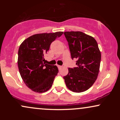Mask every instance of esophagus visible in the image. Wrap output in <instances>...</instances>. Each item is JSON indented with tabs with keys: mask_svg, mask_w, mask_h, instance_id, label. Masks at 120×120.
I'll return each mask as SVG.
<instances>
[{
	"mask_svg": "<svg viewBox=\"0 0 120 120\" xmlns=\"http://www.w3.org/2000/svg\"><path fill=\"white\" fill-rule=\"evenodd\" d=\"M57 67H58L59 71H60V70L62 68V66H60V65H57Z\"/></svg>",
	"mask_w": 120,
	"mask_h": 120,
	"instance_id": "esophagus-1",
	"label": "esophagus"
}]
</instances>
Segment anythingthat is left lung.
Masks as SVG:
<instances>
[{
  "label": "left lung",
  "mask_w": 120,
  "mask_h": 120,
  "mask_svg": "<svg viewBox=\"0 0 120 120\" xmlns=\"http://www.w3.org/2000/svg\"><path fill=\"white\" fill-rule=\"evenodd\" d=\"M71 59L76 67L68 68L64 77L66 86L75 93L86 91L95 82L99 71L101 53L96 40L81 31H65Z\"/></svg>",
  "instance_id": "1"
}]
</instances>
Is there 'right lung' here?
I'll use <instances>...</instances> for the list:
<instances>
[{
    "label": "right lung",
    "instance_id": "right-lung-1",
    "mask_svg": "<svg viewBox=\"0 0 120 120\" xmlns=\"http://www.w3.org/2000/svg\"><path fill=\"white\" fill-rule=\"evenodd\" d=\"M63 31L37 34L24 40L18 52V67L25 85L34 92L45 93L51 87L59 72L56 65L46 64L44 56L51 43L61 36Z\"/></svg>",
    "mask_w": 120,
    "mask_h": 120
}]
</instances>
